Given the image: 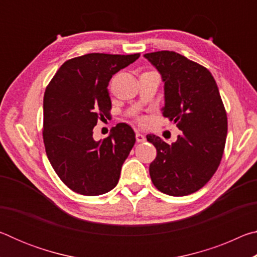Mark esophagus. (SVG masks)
I'll return each instance as SVG.
<instances>
[{
  "label": "esophagus",
  "mask_w": 257,
  "mask_h": 257,
  "mask_svg": "<svg viewBox=\"0 0 257 257\" xmlns=\"http://www.w3.org/2000/svg\"><path fill=\"white\" fill-rule=\"evenodd\" d=\"M136 141H137V143H143L146 141V137L141 133H136Z\"/></svg>",
  "instance_id": "1"
}]
</instances>
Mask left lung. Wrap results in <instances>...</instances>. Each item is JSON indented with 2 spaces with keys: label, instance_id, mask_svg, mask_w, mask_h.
Instances as JSON below:
<instances>
[{
  "label": "left lung",
  "instance_id": "1",
  "mask_svg": "<svg viewBox=\"0 0 257 257\" xmlns=\"http://www.w3.org/2000/svg\"><path fill=\"white\" fill-rule=\"evenodd\" d=\"M164 82L162 114L180 130L178 139L167 144L149 135L158 151L150 164L154 186L170 196L195 193L214 175L222 159L228 120L212 73L176 52L144 54Z\"/></svg>",
  "mask_w": 257,
  "mask_h": 257
}]
</instances>
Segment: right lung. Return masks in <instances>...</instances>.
Wrapping results in <instances>:
<instances>
[{"label":"right lung","mask_w":257,"mask_h":257,"mask_svg":"<svg viewBox=\"0 0 257 257\" xmlns=\"http://www.w3.org/2000/svg\"><path fill=\"white\" fill-rule=\"evenodd\" d=\"M138 58L139 53L78 56L66 61L46 87L43 138L47 158L60 179L78 194L98 196L118 184L136 142L134 130L118 123L96 142L93 129L110 114L108 81Z\"/></svg>","instance_id":"add662e5"}]
</instances>
